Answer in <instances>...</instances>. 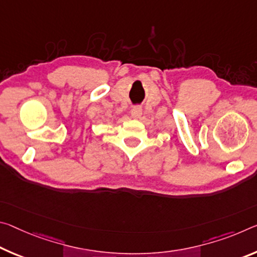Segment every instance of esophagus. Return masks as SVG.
<instances>
[{"label": "esophagus", "instance_id": "34e87169", "mask_svg": "<svg viewBox=\"0 0 257 257\" xmlns=\"http://www.w3.org/2000/svg\"><path fill=\"white\" fill-rule=\"evenodd\" d=\"M142 113H143V109L141 106H134L132 109V116L134 119H140L142 116Z\"/></svg>", "mask_w": 257, "mask_h": 257}]
</instances>
